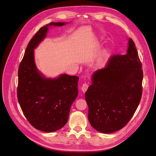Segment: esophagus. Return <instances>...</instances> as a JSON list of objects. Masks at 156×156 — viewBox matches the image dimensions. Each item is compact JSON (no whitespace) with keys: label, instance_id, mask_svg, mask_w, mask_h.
Instances as JSON below:
<instances>
[{"label":"esophagus","instance_id":"1","mask_svg":"<svg viewBox=\"0 0 156 156\" xmlns=\"http://www.w3.org/2000/svg\"><path fill=\"white\" fill-rule=\"evenodd\" d=\"M88 87H89L88 83H83V85H82V92L85 93V91H86L87 90Z\"/></svg>","mask_w":156,"mask_h":156}]
</instances>
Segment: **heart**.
<instances>
[{
    "instance_id": "1",
    "label": "heart",
    "mask_w": 156,
    "mask_h": 156,
    "mask_svg": "<svg viewBox=\"0 0 156 156\" xmlns=\"http://www.w3.org/2000/svg\"><path fill=\"white\" fill-rule=\"evenodd\" d=\"M109 53L108 51H104L102 54L101 57H100L98 63V67H103L105 65V63H106L107 60L109 58Z\"/></svg>"
}]
</instances>
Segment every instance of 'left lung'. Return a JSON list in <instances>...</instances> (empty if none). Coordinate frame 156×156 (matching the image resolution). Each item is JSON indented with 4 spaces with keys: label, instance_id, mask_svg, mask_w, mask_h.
Segmentation results:
<instances>
[{
    "label": "left lung",
    "instance_id": "1",
    "mask_svg": "<svg viewBox=\"0 0 156 156\" xmlns=\"http://www.w3.org/2000/svg\"><path fill=\"white\" fill-rule=\"evenodd\" d=\"M135 44L129 39L127 54L109 59L94 72L85 93L89 121L97 131L109 133L124 127L141 99L143 73Z\"/></svg>",
    "mask_w": 156,
    "mask_h": 156
}]
</instances>
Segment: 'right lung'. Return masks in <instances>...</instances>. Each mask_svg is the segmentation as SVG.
<instances>
[{"label": "right lung", "mask_w": 156, "mask_h": 156, "mask_svg": "<svg viewBox=\"0 0 156 156\" xmlns=\"http://www.w3.org/2000/svg\"><path fill=\"white\" fill-rule=\"evenodd\" d=\"M51 23L40 28L28 43L18 70L17 98L25 117L36 129L52 132L67 123L70 109L78 96L76 76L62 74L55 79L43 77L36 69L34 49L46 36Z\"/></svg>", "instance_id": "1"}]
</instances>
